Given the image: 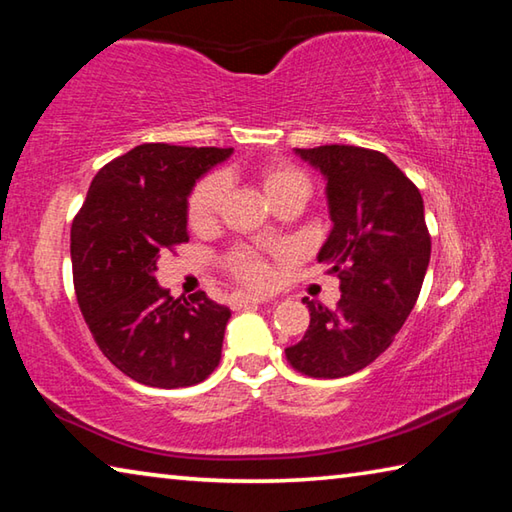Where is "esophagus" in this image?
I'll return each mask as SVG.
<instances>
[{"mask_svg":"<svg viewBox=\"0 0 512 512\" xmlns=\"http://www.w3.org/2000/svg\"><path fill=\"white\" fill-rule=\"evenodd\" d=\"M262 302H266V298L248 296V293H232V296H230V307L232 309H244V307L262 305Z\"/></svg>","mask_w":512,"mask_h":512,"instance_id":"34e87169","label":"esophagus"}]
</instances>
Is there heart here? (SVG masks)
I'll use <instances>...</instances> for the list:
<instances>
[{"label":"heart","instance_id":"b5f03b06","mask_svg":"<svg viewBox=\"0 0 512 512\" xmlns=\"http://www.w3.org/2000/svg\"><path fill=\"white\" fill-rule=\"evenodd\" d=\"M259 183H262L268 201H275L277 196L287 194L293 187H309L307 178L302 173L284 162H268L259 169ZM225 196V180L219 173L205 176L194 185L192 194L187 198V221L194 230H205L216 221L221 201ZM284 253L280 248H273L271 253H259L255 248H237L225 259L230 273L239 282L248 284L253 289H266L273 282L275 271L271 259H280Z\"/></svg>","mask_w":512,"mask_h":512}]
</instances>
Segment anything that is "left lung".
Returning <instances> with one entry per match:
<instances>
[{"instance_id":"1","label":"left lung","mask_w":512,"mask_h":512,"mask_svg":"<svg viewBox=\"0 0 512 512\" xmlns=\"http://www.w3.org/2000/svg\"><path fill=\"white\" fill-rule=\"evenodd\" d=\"M323 173L332 232L318 262L341 280L336 309L309 307V329L287 361L302 375L339 379L388 350L420 296L431 257L420 189L384 153L325 144L296 149Z\"/></svg>"}]
</instances>
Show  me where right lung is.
Returning <instances> with one entry per match:
<instances>
[{
	"instance_id": "right-lung-1",
	"label": "right lung",
	"mask_w": 512,
	"mask_h": 512,
	"mask_svg": "<svg viewBox=\"0 0 512 512\" xmlns=\"http://www.w3.org/2000/svg\"><path fill=\"white\" fill-rule=\"evenodd\" d=\"M232 149L140 144L99 169L72 223L81 314L112 366L153 388H183L219 366L230 309L198 291L173 298L158 259L189 241L187 198Z\"/></svg>"
}]
</instances>
